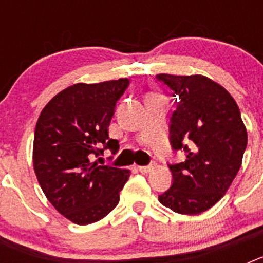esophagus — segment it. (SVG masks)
Instances as JSON below:
<instances>
[{"label": "esophagus", "mask_w": 263, "mask_h": 263, "mask_svg": "<svg viewBox=\"0 0 263 263\" xmlns=\"http://www.w3.org/2000/svg\"><path fill=\"white\" fill-rule=\"evenodd\" d=\"M153 168H154V166H153V164H148V166H138V170H139V171H141V173H143V174L150 173V171H152Z\"/></svg>", "instance_id": "obj_1"}]
</instances>
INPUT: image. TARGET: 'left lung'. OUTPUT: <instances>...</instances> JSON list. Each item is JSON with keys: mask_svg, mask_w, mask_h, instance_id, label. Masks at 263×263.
<instances>
[{"mask_svg": "<svg viewBox=\"0 0 263 263\" xmlns=\"http://www.w3.org/2000/svg\"><path fill=\"white\" fill-rule=\"evenodd\" d=\"M178 97L170 142L185 160L168 164L173 185L159 195L180 215H199L215 205L236 178L248 145L240 109L225 88L201 75H157Z\"/></svg>", "mask_w": 263, "mask_h": 263, "instance_id": "left-lung-1", "label": "left lung"}]
</instances>
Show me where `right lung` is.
<instances>
[{
    "label": "right lung",
    "instance_id": "1",
    "mask_svg": "<svg viewBox=\"0 0 263 263\" xmlns=\"http://www.w3.org/2000/svg\"><path fill=\"white\" fill-rule=\"evenodd\" d=\"M127 79L63 89L43 108L34 133V171L46 197L69 221L88 225L105 217L120 201L129 170L92 162L117 139L108 127ZM100 159V158H99Z\"/></svg>",
    "mask_w": 263,
    "mask_h": 263
}]
</instances>
